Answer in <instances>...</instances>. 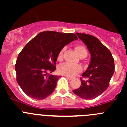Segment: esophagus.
<instances>
[{"mask_svg": "<svg viewBox=\"0 0 127 127\" xmlns=\"http://www.w3.org/2000/svg\"><path fill=\"white\" fill-rule=\"evenodd\" d=\"M65 77H67V79H69V80H71V79H72V77H69V76H66Z\"/></svg>", "mask_w": 127, "mask_h": 127, "instance_id": "34e87169", "label": "esophagus"}]
</instances>
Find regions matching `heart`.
<instances>
[{
	"instance_id": "b5f03b06",
	"label": "heart",
	"mask_w": 127,
	"mask_h": 127,
	"mask_svg": "<svg viewBox=\"0 0 127 127\" xmlns=\"http://www.w3.org/2000/svg\"><path fill=\"white\" fill-rule=\"evenodd\" d=\"M75 50L77 51V54L80 57H85L87 55V50L84 46L81 44H77L75 46ZM65 51V48L64 47L62 48L60 51L58 53L57 55V60L58 61H62L63 60L64 54ZM58 72L60 74L65 75L67 76H74L80 72L82 70V68L79 65L74 64H70V63L65 62L62 64L58 66Z\"/></svg>"
}]
</instances>
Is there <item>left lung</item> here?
Instances as JSON below:
<instances>
[{"instance_id": "left-lung-1", "label": "left lung", "mask_w": 127, "mask_h": 127, "mask_svg": "<svg viewBox=\"0 0 127 127\" xmlns=\"http://www.w3.org/2000/svg\"><path fill=\"white\" fill-rule=\"evenodd\" d=\"M86 44L91 55L88 69L80 78L81 85L73 92L81 98L94 99L108 88L114 72V63L111 51L95 37L76 33Z\"/></svg>"}]
</instances>
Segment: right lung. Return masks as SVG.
<instances>
[{
  "instance_id": "1",
  "label": "right lung",
  "mask_w": 127,
  "mask_h": 127,
  "mask_svg": "<svg viewBox=\"0 0 127 127\" xmlns=\"http://www.w3.org/2000/svg\"><path fill=\"white\" fill-rule=\"evenodd\" d=\"M77 39L74 33L44 31L26 44L15 65L16 81L26 95L42 100L53 92L59 76L48 72L55 70L62 48Z\"/></svg>"
}]
</instances>
